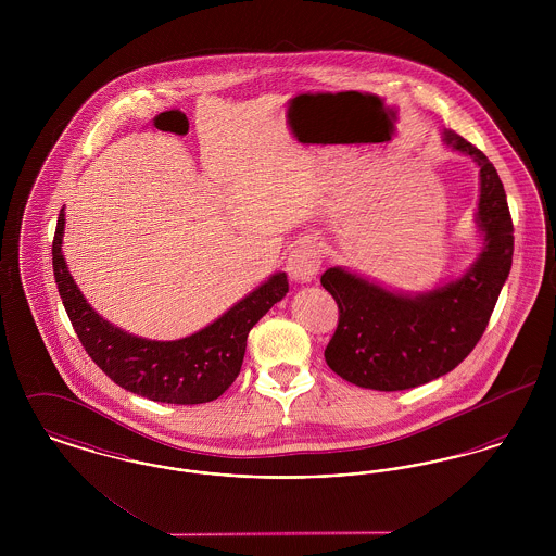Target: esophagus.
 I'll return each mask as SVG.
<instances>
[{"label":"esophagus","instance_id":"34e87169","mask_svg":"<svg viewBox=\"0 0 556 556\" xmlns=\"http://www.w3.org/2000/svg\"><path fill=\"white\" fill-rule=\"evenodd\" d=\"M320 268V256L313 243H302L291 250L288 258V270L291 277L298 281H311Z\"/></svg>","mask_w":556,"mask_h":556}]
</instances>
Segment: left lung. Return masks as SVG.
<instances>
[{
  "label": "left lung",
  "mask_w": 556,
  "mask_h": 556,
  "mask_svg": "<svg viewBox=\"0 0 556 556\" xmlns=\"http://www.w3.org/2000/svg\"><path fill=\"white\" fill-rule=\"evenodd\" d=\"M446 143L479 166L477 220L485 248L476 265L458 281L417 298L383 290L340 266L320 275L340 311L325 361L358 388L410 390L458 367L481 340L513 265V218L494 164L456 132L446 131Z\"/></svg>",
  "instance_id": "obj_1"
}]
</instances>
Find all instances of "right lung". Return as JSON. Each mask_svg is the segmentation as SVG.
I'll use <instances>...</instances> for the list:
<instances>
[{"label": "right lung", "instance_id": "1", "mask_svg": "<svg viewBox=\"0 0 556 556\" xmlns=\"http://www.w3.org/2000/svg\"><path fill=\"white\" fill-rule=\"evenodd\" d=\"M62 231L64 208L52 241L53 277L80 344L116 386L154 402L204 404L220 396L241 370L250 329L290 290L286 273H277L189 338L177 342L135 338L100 318L87 304L64 263Z\"/></svg>", "mask_w": 556, "mask_h": 556}]
</instances>
